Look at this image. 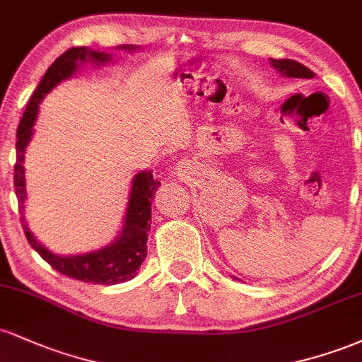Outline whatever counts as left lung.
I'll use <instances>...</instances> for the list:
<instances>
[{"instance_id":"8db88e82","label":"left lung","mask_w":362,"mask_h":362,"mask_svg":"<svg viewBox=\"0 0 362 362\" xmlns=\"http://www.w3.org/2000/svg\"><path fill=\"white\" fill-rule=\"evenodd\" d=\"M271 66L284 78H303V80L315 78V73L311 69L293 59H271Z\"/></svg>"}]
</instances>
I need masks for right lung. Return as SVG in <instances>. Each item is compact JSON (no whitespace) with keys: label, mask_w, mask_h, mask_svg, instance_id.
<instances>
[{"label":"right lung","mask_w":362,"mask_h":362,"mask_svg":"<svg viewBox=\"0 0 362 362\" xmlns=\"http://www.w3.org/2000/svg\"><path fill=\"white\" fill-rule=\"evenodd\" d=\"M136 45H119L117 51L132 52ZM112 61V54L103 51H93L90 47H73L61 54L40 80L30 97L20 126L16 129V165H15V194L18 199L20 213H22L23 230L28 243L42 259L51 264L57 272L73 279L91 282V284H120L136 277L141 264L148 255V231L151 228V202L155 197L160 182L153 178L151 170H141L131 182V192L124 214L122 228L117 238L98 250L76 253V255H57L45 248L34 233L28 230L25 223V153L30 139L34 138V126L39 114V105L49 91L56 88L61 81L69 80L78 69L86 62L95 66L107 64Z\"/></svg>","instance_id":"obj_1"}]
</instances>
